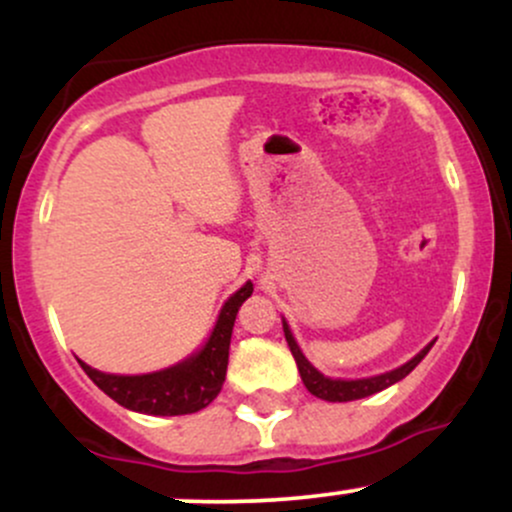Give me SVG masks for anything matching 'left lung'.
<instances>
[{
    "label": "left lung",
    "instance_id": "1",
    "mask_svg": "<svg viewBox=\"0 0 512 512\" xmlns=\"http://www.w3.org/2000/svg\"><path fill=\"white\" fill-rule=\"evenodd\" d=\"M284 334H286V342H289L291 354H293V358H296V366H298V373H301L303 385L308 387L310 395L327 399V402H351V399H363L368 395H375V392L385 390V387L399 383V380L407 378L411 370L419 366L421 358H424L428 354V349L433 346V344H428L421 354H416L409 363H404V366L397 370H390V373L375 375V378H363V380H332V378H325L320 370H315L313 366H310L308 358H305L301 354V349H298L296 339H293V334L286 322H284Z\"/></svg>",
    "mask_w": 512,
    "mask_h": 512
}]
</instances>
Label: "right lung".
Wrapping results in <instances>:
<instances>
[{
    "label": "right lung",
    "mask_w": 512,
    "mask_h": 512,
    "mask_svg": "<svg viewBox=\"0 0 512 512\" xmlns=\"http://www.w3.org/2000/svg\"><path fill=\"white\" fill-rule=\"evenodd\" d=\"M250 293L252 284L248 281L223 305L219 322L204 349L178 366L149 375H110L79 361L81 368L105 395L122 407L154 416L195 414L214 402V397L221 392L223 380H226L233 322H236L238 308L245 303V298H250Z\"/></svg>",
    "instance_id": "1"
}]
</instances>
